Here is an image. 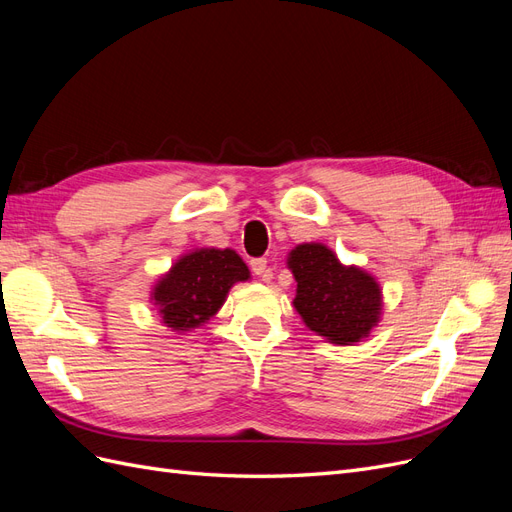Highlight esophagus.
I'll list each match as a JSON object with an SVG mask.
<instances>
[{
  "label": "esophagus",
  "mask_w": 512,
  "mask_h": 512,
  "mask_svg": "<svg viewBox=\"0 0 512 512\" xmlns=\"http://www.w3.org/2000/svg\"><path fill=\"white\" fill-rule=\"evenodd\" d=\"M250 267H252L254 275H258L262 282H271L273 271L269 267V260L267 258H254V260H250Z\"/></svg>",
  "instance_id": "esophagus-1"
}]
</instances>
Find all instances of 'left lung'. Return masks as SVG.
<instances>
[{
	"mask_svg": "<svg viewBox=\"0 0 512 512\" xmlns=\"http://www.w3.org/2000/svg\"><path fill=\"white\" fill-rule=\"evenodd\" d=\"M297 282L294 309L324 342L352 346L369 337L382 316V288L361 267H346L324 243H301L288 254Z\"/></svg>",
	"mask_w": 512,
	"mask_h": 512,
	"instance_id": "left-lung-1",
	"label": "left lung"
}]
</instances>
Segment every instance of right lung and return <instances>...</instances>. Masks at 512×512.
<instances>
[{
  "mask_svg": "<svg viewBox=\"0 0 512 512\" xmlns=\"http://www.w3.org/2000/svg\"><path fill=\"white\" fill-rule=\"evenodd\" d=\"M247 280L250 269L235 250L196 247L179 256L151 288V303L168 331L185 335L209 322L220 312L228 290Z\"/></svg>",
  "mask_w": 512,
  "mask_h": 512,
  "instance_id": "add662e5",
  "label": "right lung"
}]
</instances>
